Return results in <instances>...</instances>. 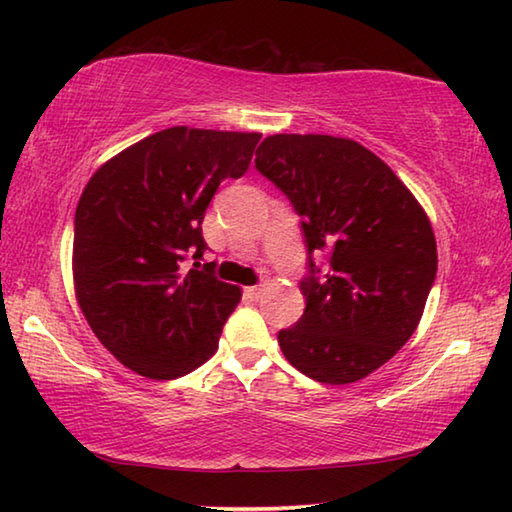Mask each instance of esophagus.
<instances>
[{
  "instance_id": "esophagus-1",
  "label": "esophagus",
  "mask_w": 512,
  "mask_h": 512,
  "mask_svg": "<svg viewBox=\"0 0 512 512\" xmlns=\"http://www.w3.org/2000/svg\"><path fill=\"white\" fill-rule=\"evenodd\" d=\"M262 291H264L262 287H248L246 289V296L253 298V300H259V298H262Z\"/></svg>"
}]
</instances>
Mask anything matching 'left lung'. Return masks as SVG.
Here are the masks:
<instances>
[{"label":"left lung","mask_w":512,"mask_h":512,"mask_svg":"<svg viewBox=\"0 0 512 512\" xmlns=\"http://www.w3.org/2000/svg\"><path fill=\"white\" fill-rule=\"evenodd\" d=\"M255 167L302 216L309 255L329 264L300 282L296 325L277 334L302 375L343 386L368 377L411 339L438 271L424 207L388 164L332 135H268Z\"/></svg>","instance_id":"obj_1"}]
</instances>
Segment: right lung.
I'll use <instances>...</instances> for the list:
<instances>
[{"label":"right lung","mask_w":512,"mask_h":512,"mask_svg":"<svg viewBox=\"0 0 512 512\" xmlns=\"http://www.w3.org/2000/svg\"><path fill=\"white\" fill-rule=\"evenodd\" d=\"M262 133L173 126L103 162L74 216L72 275L85 320L119 363L176 379L219 350L241 289L205 271L201 223L225 178H241Z\"/></svg>","instance_id":"right-lung-1"}]
</instances>
